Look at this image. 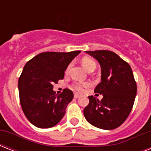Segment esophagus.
<instances>
[{
	"mask_svg": "<svg viewBox=\"0 0 151 151\" xmlns=\"http://www.w3.org/2000/svg\"><path fill=\"white\" fill-rule=\"evenodd\" d=\"M73 96H74V98H75V99H78V98H79V97H80L81 96L79 94H78V93H75Z\"/></svg>",
	"mask_w": 151,
	"mask_h": 151,
	"instance_id": "1",
	"label": "esophagus"
}]
</instances>
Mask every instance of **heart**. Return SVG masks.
<instances>
[{"instance_id":"1","label":"heart","mask_w":151,"mask_h":151,"mask_svg":"<svg viewBox=\"0 0 151 151\" xmlns=\"http://www.w3.org/2000/svg\"><path fill=\"white\" fill-rule=\"evenodd\" d=\"M81 64L82 66L85 67V69L88 72H90V71L95 70V69L96 68V62L93 60V59H90V58H83L81 59ZM71 64H69L67 67H66V70H65V73H68L69 71H70V69ZM91 85V83L90 82H85V83H73L71 85V88L73 89L74 91L78 92H83L85 91V88L90 87Z\"/></svg>"}]
</instances>
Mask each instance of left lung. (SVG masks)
Segmentation results:
<instances>
[{
	"mask_svg": "<svg viewBox=\"0 0 151 151\" xmlns=\"http://www.w3.org/2000/svg\"><path fill=\"white\" fill-rule=\"evenodd\" d=\"M101 66V82L95 88L103 96L100 101L88 96L84 115L90 124L106 130L119 127L129 117L136 99L137 86L131 66L108 50L86 51ZM98 95V94H96Z\"/></svg>",
	"mask_w": 151,
	"mask_h": 151,
	"instance_id": "8db88e82",
	"label": "left lung"
}]
</instances>
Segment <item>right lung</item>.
Returning a JSON list of instances; mask_svg holds the SVG:
<instances>
[{
    "instance_id": "right-lung-1",
    "label": "right lung",
    "mask_w": 151,
    "mask_h": 151,
    "mask_svg": "<svg viewBox=\"0 0 151 151\" xmlns=\"http://www.w3.org/2000/svg\"><path fill=\"white\" fill-rule=\"evenodd\" d=\"M80 52H42L25 65L18 82L19 101L25 116L34 126L52 128L64 116L73 93L65 88L56 95L53 84L63 79L67 66Z\"/></svg>"
}]
</instances>
